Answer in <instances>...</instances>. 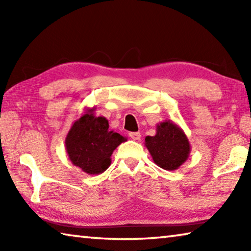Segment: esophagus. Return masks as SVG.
Masks as SVG:
<instances>
[{"mask_svg":"<svg viewBox=\"0 0 251 251\" xmlns=\"http://www.w3.org/2000/svg\"><path fill=\"white\" fill-rule=\"evenodd\" d=\"M129 137L133 139V141H139L141 139V133H137V131H133V133H129Z\"/></svg>","mask_w":251,"mask_h":251,"instance_id":"obj_1","label":"esophagus"}]
</instances>
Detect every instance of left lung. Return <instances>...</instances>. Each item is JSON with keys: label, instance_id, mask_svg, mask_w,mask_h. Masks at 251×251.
<instances>
[{"label": "left lung", "instance_id": "left-lung-1", "mask_svg": "<svg viewBox=\"0 0 251 251\" xmlns=\"http://www.w3.org/2000/svg\"><path fill=\"white\" fill-rule=\"evenodd\" d=\"M145 146L154 163L165 171H176L188 159L190 144L186 134L172 121L157 124L156 135L146 136Z\"/></svg>", "mask_w": 251, "mask_h": 251}]
</instances>
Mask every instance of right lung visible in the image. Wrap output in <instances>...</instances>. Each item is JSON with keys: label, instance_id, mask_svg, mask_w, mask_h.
<instances>
[{"label": "right lung", "instance_id": "add662e5", "mask_svg": "<svg viewBox=\"0 0 251 251\" xmlns=\"http://www.w3.org/2000/svg\"><path fill=\"white\" fill-rule=\"evenodd\" d=\"M95 108H87L74 122L65 138V148L72 164L88 175H100L110 166L113 151L126 137L108 129V121L94 115Z\"/></svg>", "mask_w": 251, "mask_h": 251}]
</instances>
